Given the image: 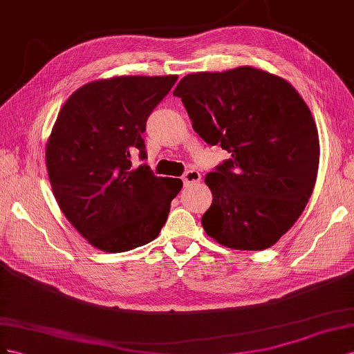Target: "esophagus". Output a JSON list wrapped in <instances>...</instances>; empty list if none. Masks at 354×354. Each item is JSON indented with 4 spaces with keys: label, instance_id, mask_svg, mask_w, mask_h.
<instances>
[{
    "label": "esophagus",
    "instance_id": "esophagus-1",
    "mask_svg": "<svg viewBox=\"0 0 354 354\" xmlns=\"http://www.w3.org/2000/svg\"><path fill=\"white\" fill-rule=\"evenodd\" d=\"M183 180H184V185L185 187L196 185V184H198L200 180H201V175L194 169L193 170H188V171H185V175L183 176Z\"/></svg>",
    "mask_w": 354,
    "mask_h": 354
}]
</instances>
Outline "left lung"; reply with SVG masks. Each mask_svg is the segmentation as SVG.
<instances>
[{"mask_svg": "<svg viewBox=\"0 0 354 354\" xmlns=\"http://www.w3.org/2000/svg\"><path fill=\"white\" fill-rule=\"evenodd\" d=\"M196 133L231 154L205 183L209 237L237 250L277 243L306 209L319 170V133L285 78L254 66L196 73L178 83Z\"/></svg>", "mask_w": 354, "mask_h": 354, "instance_id": "1", "label": "left lung"}]
</instances>
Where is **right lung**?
<instances>
[{"label": "right lung", "instance_id": "1", "mask_svg": "<svg viewBox=\"0 0 354 354\" xmlns=\"http://www.w3.org/2000/svg\"><path fill=\"white\" fill-rule=\"evenodd\" d=\"M178 75H123L87 83L59 111L46 145L47 174L66 219L90 245L126 252L153 241L183 180L133 169L145 158L147 118Z\"/></svg>", "mask_w": 354, "mask_h": 354}]
</instances>
